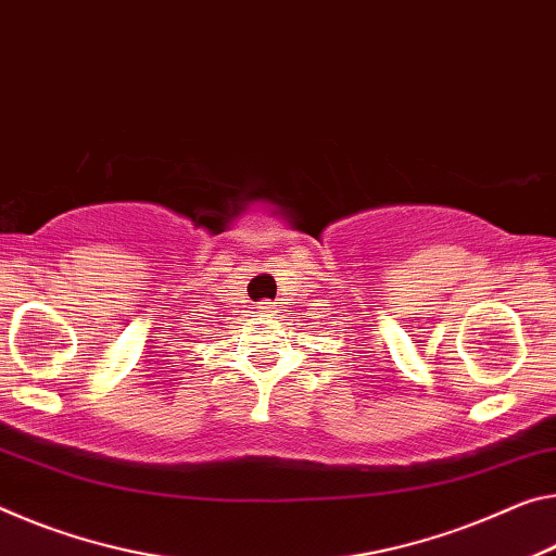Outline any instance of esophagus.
<instances>
[{
    "instance_id": "1",
    "label": "esophagus",
    "mask_w": 556,
    "mask_h": 556,
    "mask_svg": "<svg viewBox=\"0 0 556 556\" xmlns=\"http://www.w3.org/2000/svg\"><path fill=\"white\" fill-rule=\"evenodd\" d=\"M262 309H264V312H269V309H271V306H262Z\"/></svg>"
}]
</instances>
